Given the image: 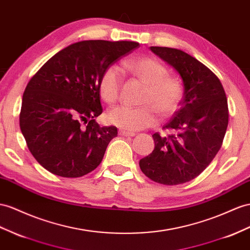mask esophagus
I'll return each mask as SVG.
<instances>
[{
  "label": "esophagus",
  "instance_id": "esophagus-1",
  "mask_svg": "<svg viewBox=\"0 0 250 250\" xmlns=\"http://www.w3.org/2000/svg\"><path fill=\"white\" fill-rule=\"evenodd\" d=\"M118 133H119V135H121V136H135V133L125 131V130H119Z\"/></svg>",
  "mask_w": 250,
  "mask_h": 250
}]
</instances>
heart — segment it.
<instances>
[{
    "label": "heart",
    "mask_w": 250,
    "mask_h": 250,
    "mask_svg": "<svg viewBox=\"0 0 250 250\" xmlns=\"http://www.w3.org/2000/svg\"><path fill=\"white\" fill-rule=\"evenodd\" d=\"M123 67L146 84L140 101L145 105L114 107L107 113L111 124L125 130L137 131L157 123L156 111L164 117L176 111L183 98L184 85L180 78L168 75V69L163 63L150 57H139L125 60ZM123 83L121 69L117 65L108 66L99 81L102 99L108 104H114L119 98Z\"/></svg>",
    "instance_id": "b5f03b06"
}]
</instances>
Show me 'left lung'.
Here are the masks:
<instances>
[{
    "mask_svg": "<svg viewBox=\"0 0 250 250\" xmlns=\"http://www.w3.org/2000/svg\"><path fill=\"white\" fill-rule=\"evenodd\" d=\"M182 77L184 95L180 108L164 129L174 134H153L154 150L139 161L153 182L163 185L187 183L200 175L221 149L228 125V104L220 79L181 49L151 46Z\"/></svg>",
    "mask_w": 250,
    "mask_h": 250,
    "instance_id": "left-lung-1",
    "label": "left lung"
}]
</instances>
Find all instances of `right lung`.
Listing matches in <instances>:
<instances>
[{
    "mask_svg": "<svg viewBox=\"0 0 250 250\" xmlns=\"http://www.w3.org/2000/svg\"><path fill=\"white\" fill-rule=\"evenodd\" d=\"M139 47L132 41H81L63 48L38 70L22 99L20 129L43 168L80 177L98 167L117 127L100 126L99 81L104 70Z\"/></svg>",
    "mask_w": 250,
    "mask_h": 250,
    "instance_id": "right-lung-1",
    "label": "right lung"
}]
</instances>
